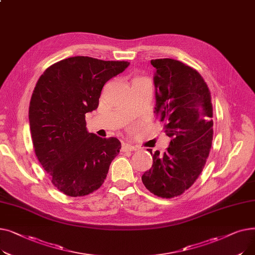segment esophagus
Instances as JSON below:
<instances>
[{"label":"esophagus","mask_w":255,"mask_h":255,"mask_svg":"<svg viewBox=\"0 0 255 255\" xmlns=\"http://www.w3.org/2000/svg\"><path fill=\"white\" fill-rule=\"evenodd\" d=\"M122 151H123V152L136 151V146L131 145V144H129V143H123V144H122Z\"/></svg>","instance_id":"34e87169"}]
</instances>
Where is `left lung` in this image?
<instances>
[{
    "instance_id": "left-lung-1",
    "label": "left lung",
    "mask_w": 255,
    "mask_h": 255,
    "mask_svg": "<svg viewBox=\"0 0 255 255\" xmlns=\"http://www.w3.org/2000/svg\"><path fill=\"white\" fill-rule=\"evenodd\" d=\"M151 64L156 69L154 114L165 123L170 141L163 154L148 150L153 165L141 181L150 192L170 198L191 187L206 164L213 139L211 93L202 75L180 61Z\"/></svg>"
}]
</instances>
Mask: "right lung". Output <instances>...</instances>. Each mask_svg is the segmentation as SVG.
<instances>
[{"mask_svg":"<svg viewBox=\"0 0 255 255\" xmlns=\"http://www.w3.org/2000/svg\"><path fill=\"white\" fill-rule=\"evenodd\" d=\"M129 65L77 56L51 65L38 79L29 107L34 150L51 183L66 195L97 190L120 152L118 138L88 131L86 114L98 107L105 83Z\"/></svg>","mask_w":255,"mask_h":255,"instance_id":"obj_1","label":"right lung"}]
</instances>
